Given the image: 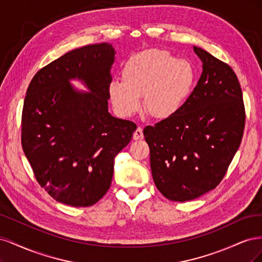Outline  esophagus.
<instances>
[{"instance_id":"1","label":"esophagus","mask_w":262,"mask_h":262,"mask_svg":"<svg viewBox=\"0 0 262 262\" xmlns=\"http://www.w3.org/2000/svg\"><path fill=\"white\" fill-rule=\"evenodd\" d=\"M143 138H144V136H143V129H142L141 126H138L137 130L134 131V133H133V139L134 140H142Z\"/></svg>"}]
</instances>
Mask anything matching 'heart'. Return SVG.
<instances>
[{
	"mask_svg": "<svg viewBox=\"0 0 262 262\" xmlns=\"http://www.w3.org/2000/svg\"><path fill=\"white\" fill-rule=\"evenodd\" d=\"M121 76L122 80H114L108 86L109 99L120 117L138 113L144 96L148 115L156 119L171 118L187 104L196 83L192 63L163 49L132 54L123 63Z\"/></svg>",
	"mask_w": 262,
	"mask_h": 262,
	"instance_id": "b5f03b06",
	"label": "heart"
}]
</instances>
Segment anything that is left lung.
<instances>
[{
  "instance_id": "obj_1",
  "label": "left lung",
  "mask_w": 262,
  "mask_h": 262,
  "mask_svg": "<svg viewBox=\"0 0 262 262\" xmlns=\"http://www.w3.org/2000/svg\"><path fill=\"white\" fill-rule=\"evenodd\" d=\"M202 74L187 104L143 133L153 180L171 201L207 193L223 179L245 128L243 93L233 69L198 47Z\"/></svg>"
}]
</instances>
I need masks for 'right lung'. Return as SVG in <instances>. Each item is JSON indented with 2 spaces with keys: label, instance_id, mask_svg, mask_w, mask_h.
Segmentation results:
<instances>
[{
  "label": "right lung",
  "instance_id": "add662e5",
  "mask_svg": "<svg viewBox=\"0 0 262 262\" xmlns=\"http://www.w3.org/2000/svg\"><path fill=\"white\" fill-rule=\"evenodd\" d=\"M114 47L74 49L39 70L24 100L21 146L37 181L72 207L98 202L112 184L114 161L137 125L108 113ZM80 79L90 92L70 85Z\"/></svg>",
  "mask_w": 262,
  "mask_h": 262
}]
</instances>
